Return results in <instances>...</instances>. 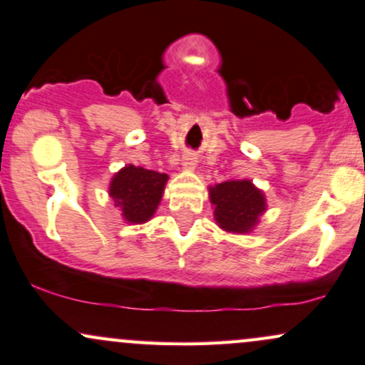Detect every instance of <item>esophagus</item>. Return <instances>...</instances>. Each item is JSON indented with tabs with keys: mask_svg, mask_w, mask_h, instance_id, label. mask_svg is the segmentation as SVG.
<instances>
[{
	"mask_svg": "<svg viewBox=\"0 0 365 365\" xmlns=\"http://www.w3.org/2000/svg\"><path fill=\"white\" fill-rule=\"evenodd\" d=\"M182 165L184 169H193V167L196 165V157L195 155H186V157L182 158Z\"/></svg>",
	"mask_w": 365,
	"mask_h": 365,
	"instance_id": "34e87169",
	"label": "esophagus"
}]
</instances>
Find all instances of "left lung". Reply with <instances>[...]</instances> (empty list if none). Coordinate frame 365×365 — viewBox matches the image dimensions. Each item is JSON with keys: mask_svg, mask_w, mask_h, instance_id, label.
Here are the masks:
<instances>
[{"mask_svg": "<svg viewBox=\"0 0 365 365\" xmlns=\"http://www.w3.org/2000/svg\"><path fill=\"white\" fill-rule=\"evenodd\" d=\"M210 202L215 205V220L232 232H248L265 210L262 191L250 181H227L210 187Z\"/></svg>", "mask_w": 365, "mask_h": 365, "instance_id": "left-lung-1", "label": "left lung"}]
</instances>
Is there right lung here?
Listing matches in <instances>:
<instances>
[{"label": "right lung", "instance_id": "right-lung-1", "mask_svg": "<svg viewBox=\"0 0 365 365\" xmlns=\"http://www.w3.org/2000/svg\"><path fill=\"white\" fill-rule=\"evenodd\" d=\"M167 174L128 165L110 184V196L128 222H146L162 200Z\"/></svg>", "mask_w": 365, "mask_h": 365}]
</instances>
